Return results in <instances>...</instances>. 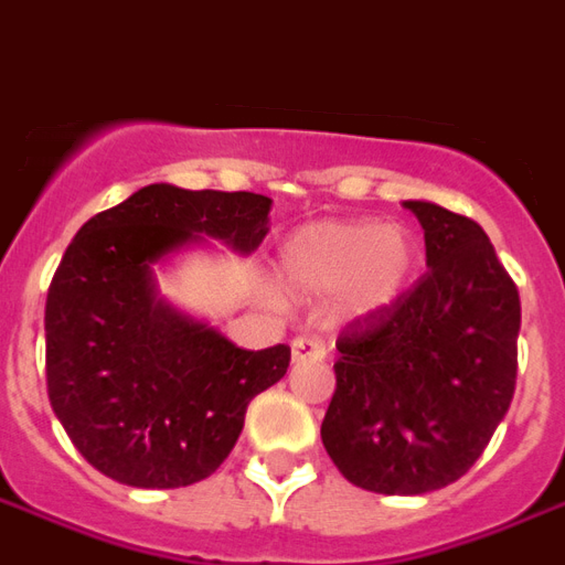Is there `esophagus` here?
<instances>
[{
  "label": "esophagus",
  "instance_id": "34e87169",
  "mask_svg": "<svg viewBox=\"0 0 565 565\" xmlns=\"http://www.w3.org/2000/svg\"><path fill=\"white\" fill-rule=\"evenodd\" d=\"M290 350H294V362H302V359H323L326 356L323 338H317V335L294 338Z\"/></svg>",
  "mask_w": 565,
  "mask_h": 565
}]
</instances>
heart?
Masks as SVG:
<instances>
[{"mask_svg": "<svg viewBox=\"0 0 565 565\" xmlns=\"http://www.w3.org/2000/svg\"><path fill=\"white\" fill-rule=\"evenodd\" d=\"M416 263L404 227L377 221H317L296 230L281 248V275L296 290L329 294L353 315H371L401 296Z\"/></svg>", "mask_w": 565, "mask_h": 565, "instance_id": "heart-1", "label": "heart"}]
</instances>
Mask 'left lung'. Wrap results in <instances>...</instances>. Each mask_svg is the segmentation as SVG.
<instances>
[{
	"mask_svg": "<svg viewBox=\"0 0 565 565\" xmlns=\"http://www.w3.org/2000/svg\"><path fill=\"white\" fill-rule=\"evenodd\" d=\"M428 271L338 335L323 446L347 482L428 494L461 479L503 422L518 377L521 299L473 218L411 200Z\"/></svg>",
	"mask_w": 565,
	"mask_h": 565,
	"instance_id": "8db88e82",
	"label": "left lung"
}]
</instances>
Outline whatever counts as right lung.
I'll use <instances>...</instances> for the list:
<instances>
[{
    "label": "right lung",
    "mask_w": 565,
    "mask_h": 565,
    "mask_svg": "<svg viewBox=\"0 0 565 565\" xmlns=\"http://www.w3.org/2000/svg\"><path fill=\"white\" fill-rule=\"evenodd\" d=\"M271 200L254 191L146 185L77 230L47 290V395L86 461L134 488H182L218 470L254 395L290 347L242 350L154 299L167 250L215 236L254 250Z\"/></svg>",
    "instance_id": "right-lung-1"
}]
</instances>
